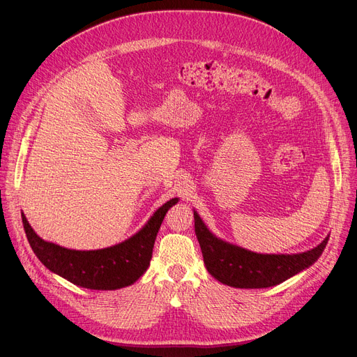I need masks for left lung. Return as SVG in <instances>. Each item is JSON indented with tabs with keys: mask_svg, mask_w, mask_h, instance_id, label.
Segmentation results:
<instances>
[{
	"mask_svg": "<svg viewBox=\"0 0 357 357\" xmlns=\"http://www.w3.org/2000/svg\"><path fill=\"white\" fill-rule=\"evenodd\" d=\"M193 218L207 271L220 283L240 289H264L286 282L314 264L329 240L328 235L317 247L304 253L261 255L218 238L197 211H193Z\"/></svg>",
	"mask_w": 357,
	"mask_h": 357,
	"instance_id": "8db88e82",
	"label": "left lung"
}]
</instances>
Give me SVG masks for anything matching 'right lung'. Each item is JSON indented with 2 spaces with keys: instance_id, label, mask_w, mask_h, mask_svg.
Here are the masks:
<instances>
[{
  "instance_id": "obj_1",
  "label": "right lung",
  "mask_w": 357,
  "mask_h": 357,
  "mask_svg": "<svg viewBox=\"0 0 357 357\" xmlns=\"http://www.w3.org/2000/svg\"><path fill=\"white\" fill-rule=\"evenodd\" d=\"M177 202L178 198L169 199L131 238L101 250H71L41 240L24 213L22 223L32 252L52 273L84 289L114 290L131 286L146 273L162 220Z\"/></svg>"
}]
</instances>
